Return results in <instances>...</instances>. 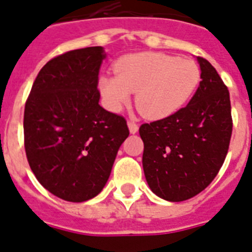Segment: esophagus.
<instances>
[{"label":"esophagus","mask_w":252,"mask_h":252,"mask_svg":"<svg viewBox=\"0 0 252 252\" xmlns=\"http://www.w3.org/2000/svg\"><path fill=\"white\" fill-rule=\"evenodd\" d=\"M128 126H129V132L132 133V134L138 132V124L135 123L134 120H128Z\"/></svg>","instance_id":"esophagus-1"}]
</instances>
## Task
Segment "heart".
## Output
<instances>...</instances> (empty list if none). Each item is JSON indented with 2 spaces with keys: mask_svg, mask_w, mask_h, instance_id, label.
Instances as JSON below:
<instances>
[{
  "mask_svg": "<svg viewBox=\"0 0 252 252\" xmlns=\"http://www.w3.org/2000/svg\"><path fill=\"white\" fill-rule=\"evenodd\" d=\"M114 72L115 77L104 76L99 81L109 108L120 110L130 101V93H137V108L150 119H163L180 110L200 82L194 61L157 52L124 57L115 63Z\"/></svg>",
  "mask_w": 252,
  "mask_h": 252,
  "instance_id": "obj_1",
  "label": "heart"
}]
</instances>
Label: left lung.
Returning a JSON list of instances; mask_svg holds the SVG:
<instances>
[{
	"instance_id": "8db88e82",
	"label": "left lung",
	"mask_w": 252,
	"mask_h": 252,
	"mask_svg": "<svg viewBox=\"0 0 252 252\" xmlns=\"http://www.w3.org/2000/svg\"><path fill=\"white\" fill-rule=\"evenodd\" d=\"M200 84L185 108L144 123L143 171L157 196L183 202L195 196L217 176L232 134L229 93L216 68L198 57Z\"/></svg>"
}]
</instances>
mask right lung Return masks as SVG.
<instances>
[{
	"label": "right lung",
	"instance_id": "obj_1",
	"mask_svg": "<svg viewBox=\"0 0 252 252\" xmlns=\"http://www.w3.org/2000/svg\"><path fill=\"white\" fill-rule=\"evenodd\" d=\"M102 47L69 50L40 69L24 111V143L32 171L52 194L80 203L99 194L126 120L99 105Z\"/></svg>",
	"mask_w": 252,
	"mask_h": 252
}]
</instances>
